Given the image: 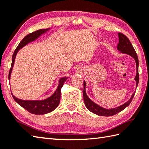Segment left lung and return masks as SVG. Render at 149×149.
I'll return each instance as SVG.
<instances>
[{
  "instance_id": "left-lung-1",
  "label": "left lung",
  "mask_w": 149,
  "mask_h": 149,
  "mask_svg": "<svg viewBox=\"0 0 149 149\" xmlns=\"http://www.w3.org/2000/svg\"><path fill=\"white\" fill-rule=\"evenodd\" d=\"M118 38H119V43L117 45V49L120 52L123 54H128L132 57L135 60L136 63V75L135 77V81L136 82V86H138V84L139 83V73H138V65H139V62H138V56L136 54V52L134 47H132V45L131 44V42L128 39V38L125 36L124 34L122 33H118ZM86 82L84 81V90H83V98H84V102L85 104V106L87 107V109L90 111L91 113L96 114V115L99 116H110L116 115V113H118L120 111H122V110L124 109L125 107H127L131 101L133 99L134 96L135 92L132 95L131 99H129L127 102H126L122 105L120 106L115 108H112V109H105L104 107H101L98 105V104L93 102L92 100H91L89 97H88L87 94L86 93Z\"/></svg>"
}]
</instances>
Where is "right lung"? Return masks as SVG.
<instances>
[{
    "instance_id": "right-lung-1",
    "label": "right lung",
    "mask_w": 149,
    "mask_h": 149,
    "mask_svg": "<svg viewBox=\"0 0 149 149\" xmlns=\"http://www.w3.org/2000/svg\"><path fill=\"white\" fill-rule=\"evenodd\" d=\"M50 29H40L34 32L30 33L27 35L22 40L19 45L15 49V52L13 54L12 57V63L11 68L9 70V81H10L11 74L12 72L13 67L14 66L15 63V59L17 56L18 51L22 47L26 45L27 44L29 43L33 42V41L37 39L42 34L45 33L47 31H48ZM68 77H62L59 81V84L55 92L51 96L47 98L46 99L41 100H24L19 99L18 98L15 97L13 93L12 96L13 97L14 100L17 102L19 105L21 106L23 108L26 109L27 111L29 113L34 114V115H45V114L49 113L52 112V111L54 110L58 106L59 102H60V97H61V90L63 87V84H64L65 82L67 79Z\"/></svg>"
}]
</instances>
